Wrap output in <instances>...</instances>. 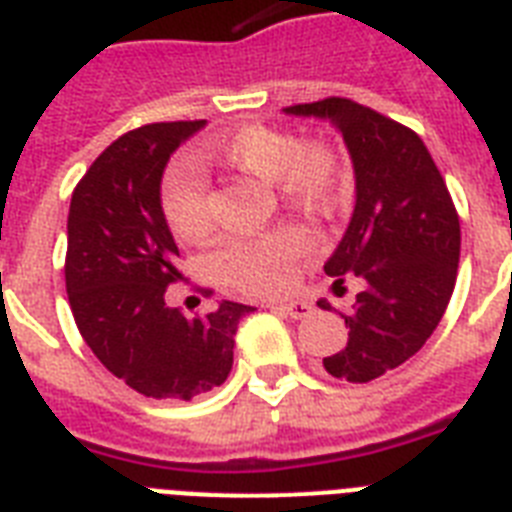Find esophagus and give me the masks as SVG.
Masks as SVG:
<instances>
[{
	"instance_id": "1",
	"label": "esophagus",
	"mask_w": 512,
	"mask_h": 512,
	"mask_svg": "<svg viewBox=\"0 0 512 512\" xmlns=\"http://www.w3.org/2000/svg\"><path fill=\"white\" fill-rule=\"evenodd\" d=\"M273 310L289 315V318H294V321H299V318H307V315L313 313V307L307 305V302H302V299H292V302H281V305H273Z\"/></svg>"
}]
</instances>
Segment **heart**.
I'll use <instances>...</instances> for the list:
<instances>
[{
  "label": "heart",
  "mask_w": 512,
  "mask_h": 512,
  "mask_svg": "<svg viewBox=\"0 0 512 512\" xmlns=\"http://www.w3.org/2000/svg\"><path fill=\"white\" fill-rule=\"evenodd\" d=\"M231 168L273 184L286 205L326 210L344 186V162L323 141H302L273 126H242L220 136L210 147ZM160 210L168 228L184 242H197L213 228L210 186L191 162H173L160 186ZM313 249V239L297 226H278L260 236H234L215 247L210 268L220 284L247 297H268L289 289L299 260Z\"/></svg>",
  "instance_id": "b5f03b06"
}]
</instances>
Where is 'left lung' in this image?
Segmentation results:
<instances>
[{"label": "left lung", "mask_w": 512, "mask_h": 512, "mask_svg": "<svg viewBox=\"0 0 512 512\" xmlns=\"http://www.w3.org/2000/svg\"><path fill=\"white\" fill-rule=\"evenodd\" d=\"M284 110L331 120L355 165V213L323 270L336 292L352 273L365 286L342 313L347 347L323 357V368L365 384L413 357L442 321L458 278V210L413 128L344 97Z\"/></svg>", "instance_id": "8db88e82"}]
</instances>
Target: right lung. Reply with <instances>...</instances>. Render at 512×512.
<instances>
[{
	"label": "right lung",
	"instance_id": "add662e5",
	"mask_svg": "<svg viewBox=\"0 0 512 512\" xmlns=\"http://www.w3.org/2000/svg\"><path fill=\"white\" fill-rule=\"evenodd\" d=\"M205 120L149 123L118 136L73 189L65 289L97 360L134 392L194 400L226 381L236 326L252 307L223 299L186 318L165 305L178 284V247L160 210V181L173 149Z\"/></svg>",
	"mask_w": 512,
	"mask_h": 512
}]
</instances>
